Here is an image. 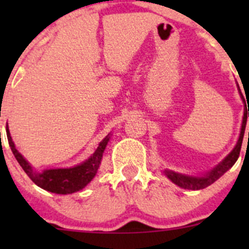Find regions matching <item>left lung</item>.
<instances>
[{
	"mask_svg": "<svg viewBox=\"0 0 249 249\" xmlns=\"http://www.w3.org/2000/svg\"><path fill=\"white\" fill-rule=\"evenodd\" d=\"M238 90H240V88H238ZM240 95L243 99L242 94H241V90H240ZM246 113H247L249 117V112L246 110ZM246 113L242 120V127H241L240 137H238L235 148H233L231 152L228 154V157L225 158L220 164H218L214 169L211 170L210 172L206 173V175L202 176V177L185 176V175H182V173L171 171V170H165V175L167 176V178L171 179L176 185H178V187L180 188H184V189L200 190V189H203V188L208 187V185H211L212 183H214L218 178L222 177L228 170L231 169L232 165L235 164L236 160L238 159V155H240L241 145H242V141H243V135H245V130H246V124H247V115H246ZM248 139H249V132H248Z\"/></svg>",
	"mask_w": 249,
	"mask_h": 249,
	"instance_id": "8db88e82",
	"label": "left lung"
}]
</instances>
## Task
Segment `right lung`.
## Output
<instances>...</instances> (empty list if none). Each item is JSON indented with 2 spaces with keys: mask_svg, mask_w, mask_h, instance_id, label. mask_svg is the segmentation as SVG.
<instances>
[{
  "mask_svg": "<svg viewBox=\"0 0 249 249\" xmlns=\"http://www.w3.org/2000/svg\"><path fill=\"white\" fill-rule=\"evenodd\" d=\"M7 137H8L9 147L13 152L14 157L22 167L25 173L31 178L32 182L38 185L42 189L48 190L55 194H72V193L79 192L84 187H87L92 178L96 176L100 164H101L102 155H104L105 148L109 141V135L105 137L99 143V147L94 152V154L85 160L82 164L69 169H50L44 170L43 172H36L31 167V165L24 159L21 154L17 150L14 142L12 141L11 134H9L8 125L6 127Z\"/></svg>",
  "mask_w": 249,
  "mask_h": 249,
  "instance_id": "1",
  "label": "right lung"
}]
</instances>
